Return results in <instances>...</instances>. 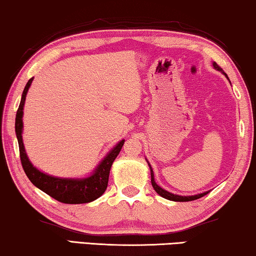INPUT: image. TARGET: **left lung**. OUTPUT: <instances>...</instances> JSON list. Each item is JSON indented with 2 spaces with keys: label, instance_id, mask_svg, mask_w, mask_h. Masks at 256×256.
Instances as JSON below:
<instances>
[{
  "label": "left lung",
  "instance_id": "obj_1",
  "mask_svg": "<svg viewBox=\"0 0 256 256\" xmlns=\"http://www.w3.org/2000/svg\"><path fill=\"white\" fill-rule=\"evenodd\" d=\"M212 66L216 68V70H218L222 72V74L226 76V77L228 78V76L226 72H223L222 68H220V66H217V64L214 62L212 63ZM148 166H150V177H152V188H154V190H156V193L158 194V196H161L162 198H164V199H168V200H171V201H177V202H186V201H193V200H196V199H200V198L204 196L206 194H208L209 192H204V193H200V194H196V196H177V194H172L170 192H168V190H163L162 188H160V186L156 184L155 182V179H154V172H152V166L150 164V162H147Z\"/></svg>",
  "mask_w": 256,
  "mask_h": 256
}]
</instances>
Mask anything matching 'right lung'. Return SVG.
Listing matches in <instances>:
<instances>
[{"instance_id": "add662e5", "label": "right lung", "mask_w": 256, "mask_h": 256, "mask_svg": "<svg viewBox=\"0 0 256 256\" xmlns=\"http://www.w3.org/2000/svg\"><path fill=\"white\" fill-rule=\"evenodd\" d=\"M33 82V78H30L26 84L24 92H22L20 104L18 106L17 115H16V136L19 144V155H20V161L22 169H24L26 176L28 177L30 182L38 188L44 190L49 196L54 198L55 200L63 202L68 204H87V202L96 200L104 193L108 186L109 172L114 161L120 154V152L123 147L124 141L120 140L115 147L110 150L106 158L100 162V164L96 166V169L93 171V174L90 177L86 178H60L49 176L47 174L41 172L36 166H33L32 163L26 155L24 144H22V109L26 94L30 88V84Z\"/></svg>"}]
</instances>
